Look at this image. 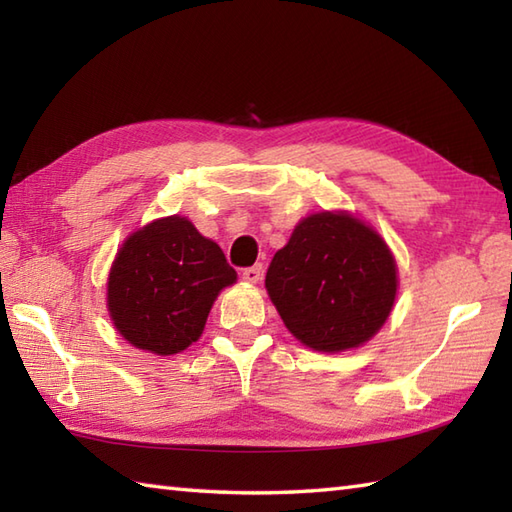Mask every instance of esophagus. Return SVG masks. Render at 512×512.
I'll return each mask as SVG.
<instances>
[{
  "label": "esophagus",
  "mask_w": 512,
  "mask_h": 512,
  "mask_svg": "<svg viewBox=\"0 0 512 512\" xmlns=\"http://www.w3.org/2000/svg\"><path fill=\"white\" fill-rule=\"evenodd\" d=\"M262 273H264V266L262 264H255V266H250V268H244L242 279L248 281V284H257V281L262 279Z\"/></svg>",
  "instance_id": "esophagus-1"
}]
</instances>
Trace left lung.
I'll use <instances>...</instances> for the list:
<instances>
[{
    "label": "left lung",
    "instance_id": "8db88e82",
    "mask_svg": "<svg viewBox=\"0 0 512 512\" xmlns=\"http://www.w3.org/2000/svg\"><path fill=\"white\" fill-rule=\"evenodd\" d=\"M398 270L385 239L350 213H314L277 250L266 290L286 328L317 352L363 345L394 308Z\"/></svg>",
    "mask_w": 512,
    "mask_h": 512
}]
</instances>
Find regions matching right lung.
I'll return each instance as SVG.
<instances>
[{
	"label": "right lung",
	"instance_id": "obj_1",
	"mask_svg": "<svg viewBox=\"0 0 512 512\" xmlns=\"http://www.w3.org/2000/svg\"><path fill=\"white\" fill-rule=\"evenodd\" d=\"M235 279L222 248L187 217H162L129 235L116 253L107 308L138 350L178 354L200 339L213 301Z\"/></svg>",
	"mask_w": 512,
	"mask_h": 512
}]
</instances>
